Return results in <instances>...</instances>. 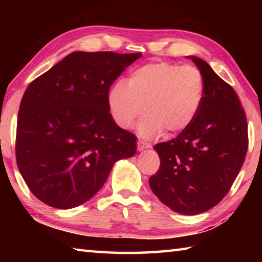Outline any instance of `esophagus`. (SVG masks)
Here are the masks:
<instances>
[{
	"label": "esophagus",
	"mask_w": 262,
	"mask_h": 262,
	"mask_svg": "<svg viewBox=\"0 0 262 262\" xmlns=\"http://www.w3.org/2000/svg\"><path fill=\"white\" fill-rule=\"evenodd\" d=\"M149 147H150V144L144 143L143 141L137 142V150H139V151H142V150H144L145 148H149Z\"/></svg>",
	"instance_id": "obj_1"
}]
</instances>
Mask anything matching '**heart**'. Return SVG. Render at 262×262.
<instances>
[{"mask_svg":"<svg viewBox=\"0 0 262 262\" xmlns=\"http://www.w3.org/2000/svg\"><path fill=\"white\" fill-rule=\"evenodd\" d=\"M206 83L200 69L170 62L136 68L127 83L118 82L107 94V107L117 125L128 129L142 113L140 134L154 139L165 132L185 130L196 117L205 98Z\"/></svg>","mask_w":262,"mask_h":262,"instance_id":"b5f03b06","label":"heart"}]
</instances>
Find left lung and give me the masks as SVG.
<instances>
[{
    "mask_svg": "<svg viewBox=\"0 0 262 262\" xmlns=\"http://www.w3.org/2000/svg\"><path fill=\"white\" fill-rule=\"evenodd\" d=\"M189 59L205 77V98L185 130L154 147L161 166L149 185L173 211L196 215L228 194L245 161L248 134L245 111L232 86L206 61Z\"/></svg>",
    "mask_w": 262,
    "mask_h": 262,
    "instance_id": "1",
    "label": "left lung"
}]
</instances>
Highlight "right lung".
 <instances>
[{
	"mask_svg": "<svg viewBox=\"0 0 262 262\" xmlns=\"http://www.w3.org/2000/svg\"><path fill=\"white\" fill-rule=\"evenodd\" d=\"M141 53L73 52L30 83L16 132L17 166L46 205L70 209L94 196L136 136L111 117L107 94Z\"/></svg>",
	"mask_w": 262,
	"mask_h": 262,
	"instance_id": "add662e5",
	"label": "right lung"
}]
</instances>
